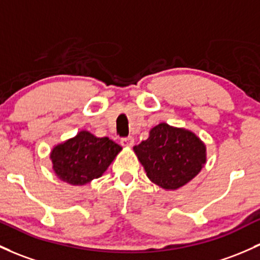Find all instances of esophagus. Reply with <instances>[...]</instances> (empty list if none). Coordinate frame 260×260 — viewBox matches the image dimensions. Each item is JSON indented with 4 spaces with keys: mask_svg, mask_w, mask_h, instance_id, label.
I'll list each match as a JSON object with an SVG mask.
<instances>
[{
    "mask_svg": "<svg viewBox=\"0 0 260 260\" xmlns=\"http://www.w3.org/2000/svg\"><path fill=\"white\" fill-rule=\"evenodd\" d=\"M121 144L123 147H132L135 144V138L133 137H124V138L121 139Z\"/></svg>",
    "mask_w": 260,
    "mask_h": 260,
    "instance_id": "obj_1",
    "label": "esophagus"
}]
</instances>
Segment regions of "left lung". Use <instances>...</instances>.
I'll return each mask as SVG.
<instances>
[{
  "mask_svg": "<svg viewBox=\"0 0 260 260\" xmlns=\"http://www.w3.org/2000/svg\"><path fill=\"white\" fill-rule=\"evenodd\" d=\"M135 152L154 184L167 190L184 186L201 172L206 148L192 132L159 123L149 138L136 145Z\"/></svg>",
  "mask_w": 260,
  "mask_h": 260,
  "instance_id": "8db88e82",
  "label": "left lung"
}]
</instances>
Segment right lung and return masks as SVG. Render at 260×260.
Wrapping results in <instances>:
<instances>
[{
  "label": "right lung",
  "mask_w": 260,
  "mask_h": 260,
  "mask_svg": "<svg viewBox=\"0 0 260 260\" xmlns=\"http://www.w3.org/2000/svg\"><path fill=\"white\" fill-rule=\"evenodd\" d=\"M121 149V145L107 137L98 138L81 131L74 138L56 145L50 158L60 180L71 185H85L106 172Z\"/></svg>",
  "instance_id": "obj_1"
}]
</instances>
